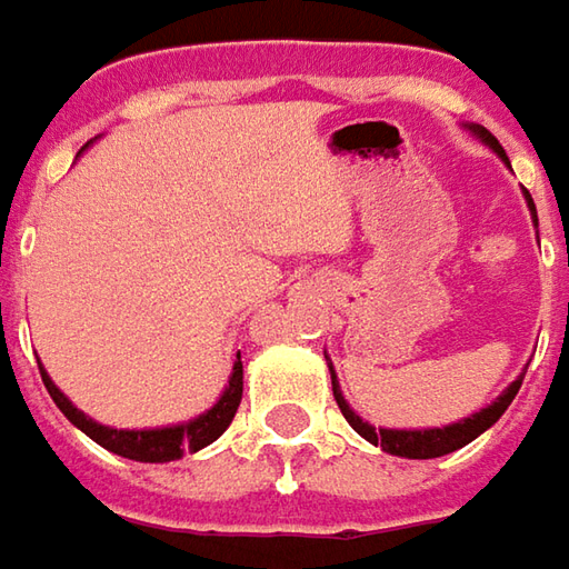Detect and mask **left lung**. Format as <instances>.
I'll use <instances>...</instances> for the list:
<instances>
[{"label": "left lung", "mask_w": 569, "mask_h": 569, "mask_svg": "<svg viewBox=\"0 0 569 569\" xmlns=\"http://www.w3.org/2000/svg\"><path fill=\"white\" fill-rule=\"evenodd\" d=\"M485 142L491 144L493 151L507 161V154H503V148H500V142L493 139L488 129H475ZM526 199H529V208H532V218H536V206H532V196L526 192ZM538 224V218H536ZM526 377V373H522ZM522 377L497 399L493 405H488V408H481L478 415H471V418H466V421H459V425H449V427H437V430H377V427H370L367 421H361L351 408H348V402H345V396H341L339 382H336V370H332V396H336V402H339L341 415H345V421L355 427L358 433H361L363 440H370L373 447H382L386 452H392V456H405V459H437V456H447V452H452V449H462L466 443H471L478 433H485L488 427L507 411V405L513 402L516 392H519V386H522Z\"/></svg>", "instance_id": "left-lung-1"}]
</instances>
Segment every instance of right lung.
<instances>
[{
  "label": "right lung",
  "mask_w": 569,
  "mask_h": 569,
  "mask_svg": "<svg viewBox=\"0 0 569 569\" xmlns=\"http://www.w3.org/2000/svg\"><path fill=\"white\" fill-rule=\"evenodd\" d=\"M40 377H43L47 392L53 396L56 408H59L78 430H84V433L103 449L117 452L122 459H136V462H170V459H180L183 452H196V449L214 443V440L228 430L230 421H233L237 405H240V396H243V361H240V355H237L224 396L218 399V405H214L211 411L199 415L196 421L177 427H161V430H113V427H103L98 425V421H91L88 415H81L76 405L69 402V399L56 389L53 380L47 377V370H40Z\"/></svg>",
  "instance_id": "obj_1"
}]
</instances>
